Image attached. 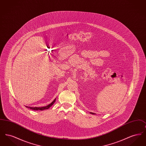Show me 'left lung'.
Segmentation results:
<instances>
[{"instance_id": "8db88e82", "label": "left lung", "mask_w": 146, "mask_h": 146, "mask_svg": "<svg viewBox=\"0 0 146 146\" xmlns=\"http://www.w3.org/2000/svg\"><path fill=\"white\" fill-rule=\"evenodd\" d=\"M91 114H95V113H92V112H90Z\"/></svg>"}]
</instances>
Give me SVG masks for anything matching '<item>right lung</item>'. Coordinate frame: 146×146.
I'll list each match as a JSON object with an SVG mask.
<instances>
[{
    "label": "right lung",
    "mask_w": 146,
    "mask_h": 146,
    "mask_svg": "<svg viewBox=\"0 0 146 146\" xmlns=\"http://www.w3.org/2000/svg\"><path fill=\"white\" fill-rule=\"evenodd\" d=\"M56 98L50 104H48V106H45V107H28V106H26L27 108H30L31 110H35V111H38V110H40V111H42V110H48L49 109V108L53 104H54L55 102Z\"/></svg>",
    "instance_id": "right-lung-1"
}]
</instances>
